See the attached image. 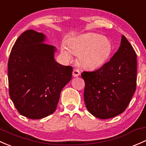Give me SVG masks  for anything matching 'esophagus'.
<instances>
[{"instance_id":"34e87169","label":"esophagus","mask_w":146,"mask_h":146,"mask_svg":"<svg viewBox=\"0 0 146 146\" xmlns=\"http://www.w3.org/2000/svg\"><path fill=\"white\" fill-rule=\"evenodd\" d=\"M80 75V72L79 70L78 69H74L73 71V77H78Z\"/></svg>"}]
</instances>
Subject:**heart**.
Instances as JSON below:
<instances>
[{
    "instance_id": "b5f03b06",
    "label": "heart",
    "mask_w": 146,
    "mask_h": 146,
    "mask_svg": "<svg viewBox=\"0 0 146 146\" xmlns=\"http://www.w3.org/2000/svg\"><path fill=\"white\" fill-rule=\"evenodd\" d=\"M68 49L62 46L61 52L67 60L72 59V54L79 55L82 66L94 69L102 66L112 52L110 41L96 33L82 34L68 41Z\"/></svg>"
}]
</instances>
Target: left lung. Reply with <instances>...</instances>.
Returning a JSON list of instances; mask_svg holds the SVG:
<instances>
[{"label": "left lung", "instance_id": "1", "mask_svg": "<svg viewBox=\"0 0 146 146\" xmlns=\"http://www.w3.org/2000/svg\"><path fill=\"white\" fill-rule=\"evenodd\" d=\"M137 55L122 35L120 47L110 61L99 69L84 71V100L93 116L107 119L125 110L137 87Z\"/></svg>", "mask_w": 146, "mask_h": 146}]
</instances>
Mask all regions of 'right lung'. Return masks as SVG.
<instances>
[{"mask_svg":"<svg viewBox=\"0 0 146 146\" xmlns=\"http://www.w3.org/2000/svg\"><path fill=\"white\" fill-rule=\"evenodd\" d=\"M46 39L43 33L26 30L16 41L8 60L9 96L19 113L30 119L52 114L72 78L73 68L56 62L57 49L44 44Z\"/></svg>","mask_w":146,"mask_h":146,"instance_id":"1","label":"right lung"}]
</instances>
